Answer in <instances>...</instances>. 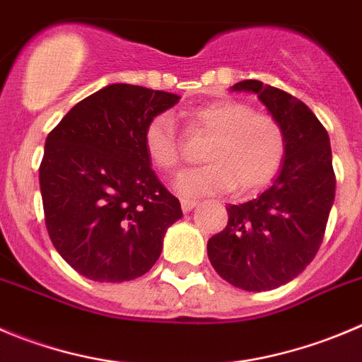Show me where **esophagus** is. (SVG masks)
<instances>
[{
	"instance_id": "obj_1",
	"label": "esophagus",
	"mask_w": 362,
	"mask_h": 362,
	"mask_svg": "<svg viewBox=\"0 0 362 362\" xmlns=\"http://www.w3.org/2000/svg\"><path fill=\"white\" fill-rule=\"evenodd\" d=\"M180 205H182V211H184V212H189V211H192V209L197 207L198 202H194V200H187V198H184V200L180 202Z\"/></svg>"
}]
</instances>
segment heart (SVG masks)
Wrapping results in <instances>:
<instances>
[{
	"instance_id": "1",
	"label": "heart",
	"mask_w": 362,
	"mask_h": 362,
	"mask_svg": "<svg viewBox=\"0 0 362 362\" xmlns=\"http://www.w3.org/2000/svg\"><path fill=\"white\" fill-rule=\"evenodd\" d=\"M187 132L211 137L204 150L209 164L178 177L182 197L198 198L223 194L238 185L255 191L275 178L288 150L282 124L269 114L253 112L250 105L235 100H216L189 112ZM143 146L155 168L171 173L182 162V139L168 114H157L146 123Z\"/></svg>"
}]
</instances>
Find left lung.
Returning a JSON list of instances; mask_svg holds the SVG:
<instances>
[{"label": "left lung", "instance_id": "obj_1", "mask_svg": "<svg viewBox=\"0 0 362 362\" xmlns=\"http://www.w3.org/2000/svg\"><path fill=\"white\" fill-rule=\"evenodd\" d=\"M232 90L257 94L282 124L286 158L272 187L257 198L228 205V223L207 243L212 268L245 291H269L298 276L325 235L336 194L330 139L303 101L266 86L243 80Z\"/></svg>", "mask_w": 362, "mask_h": 362}]
</instances>
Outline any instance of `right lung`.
<instances>
[{
	"instance_id": "add662e5",
	"label": "right lung",
	"mask_w": 362,
	"mask_h": 362,
	"mask_svg": "<svg viewBox=\"0 0 362 362\" xmlns=\"http://www.w3.org/2000/svg\"><path fill=\"white\" fill-rule=\"evenodd\" d=\"M180 96L112 83L76 103L48 134L39 168L44 219L60 257L94 282L150 272L182 218L143 146L148 121Z\"/></svg>"
}]
</instances>
